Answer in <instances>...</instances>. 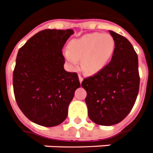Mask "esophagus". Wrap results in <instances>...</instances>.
<instances>
[{
  "label": "esophagus",
  "instance_id": "34e87169",
  "mask_svg": "<svg viewBox=\"0 0 153 153\" xmlns=\"http://www.w3.org/2000/svg\"><path fill=\"white\" fill-rule=\"evenodd\" d=\"M78 77H79V82H80V83H82V81H83V77H82L81 75H79Z\"/></svg>",
  "mask_w": 153,
  "mask_h": 153
}]
</instances>
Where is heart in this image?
Instances as JSON below:
<instances>
[{"label":"heart","instance_id":"1","mask_svg":"<svg viewBox=\"0 0 153 153\" xmlns=\"http://www.w3.org/2000/svg\"><path fill=\"white\" fill-rule=\"evenodd\" d=\"M114 51V41L109 34L87 33L69 43L65 57L76 67L82 58V68L87 73L96 74L108 64Z\"/></svg>","mask_w":153,"mask_h":153}]
</instances>
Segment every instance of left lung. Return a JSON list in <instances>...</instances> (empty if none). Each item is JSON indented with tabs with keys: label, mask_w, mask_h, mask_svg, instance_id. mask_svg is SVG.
I'll return each mask as SVG.
<instances>
[{
	"label": "left lung",
	"mask_w": 153,
	"mask_h": 153,
	"mask_svg": "<svg viewBox=\"0 0 153 153\" xmlns=\"http://www.w3.org/2000/svg\"><path fill=\"white\" fill-rule=\"evenodd\" d=\"M109 32L115 47L111 61L82 83L87 92L85 101L89 118L103 126L120 123L129 114L140 82L138 59L133 45L122 35L112 30Z\"/></svg>",
	"instance_id": "8db88e82"
}]
</instances>
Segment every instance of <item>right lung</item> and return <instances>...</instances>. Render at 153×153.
I'll use <instances>...</instances> for the list:
<instances>
[{
  "instance_id": "right-lung-1",
  "label": "right lung",
  "mask_w": 153,
  "mask_h": 153,
  "mask_svg": "<svg viewBox=\"0 0 153 153\" xmlns=\"http://www.w3.org/2000/svg\"><path fill=\"white\" fill-rule=\"evenodd\" d=\"M72 30H44L19 48L13 87L20 110L33 123L44 127L59 125L80 82L76 72L64 69L62 48Z\"/></svg>"
}]
</instances>
